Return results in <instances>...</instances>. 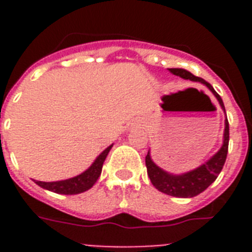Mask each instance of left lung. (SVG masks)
Here are the masks:
<instances>
[{"mask_svg":"<svg viewBox=\"0 0 252 252\" xmlns=\"http://www.w3.org/2000/svg\"><path fill=\"white\" fill-rule=\"evenodd\" d=\"M169 72L173 73L174 75H178L184 79H189V81L201 82V83L206 84L209 90L212 91L213 94L216 95V98L218 99L221 107L224 111V104L222 102V98L220 97L217 92L213 90V87L206 82L204 79L199 77H195L192 73L186 70V69L179 68H170ZM226 112V111H224ZM228 141H230V126H228V120H226V127H224V140L223 145H222L221 150L216 154L215 157L207 162H204L203 165L199 168L194 169L193 171H189L183 175H171L168 174L166 171L160 169L153 162L150 158V154L148 153L145 158L146 169H148V175L150 178L151 183L158 190L165 193L168 195H173V197H180V198H189L195 197L203 190H206L211 184L217 179L218 174L221 173L222 168L226 161L227 153H228Z\"/></svg>","mask_w":252,"mask_h":252,"instance_id":"left-lung-1","label":"left lung"}]
</instances>
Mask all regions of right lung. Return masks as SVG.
Segmentation results:
<instances>
[{"label": "right lung", "instance_id": "obj_1", "mask_svg": "<svg viewBox=\"0 0 252 252\" xmlns=\"http://www.w3.org/2000/svg\"><path fill=\"white\" fill-rule=\"evenodd\" d=\"M111 148H112V145L108 146L95 159V161L91 165V168L87 169L81 175H77V177L66 180H60V182H39V180H35V183L41 187V188L48 189L50 192L59 193V194H79V193L86 192V190L92 188L93 184L97 182V179L101 175L103 161L106 160Z\"/></svg>", "mask_w": 252, "mask_h": 252}]
</instances>
